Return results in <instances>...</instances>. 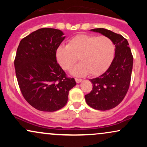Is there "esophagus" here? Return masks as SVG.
Masks as SVG:
<instances>
[{"mask_svg": "<svg viewBox=\"0 0 147 147\" xmlns=\"http://www.w3.org/2000/svg\"><path fill=\"white\" fill-rule=\"evenodd\" d=\"M75 81L77 83H79V82H81L82 81V79H77V78H75Z\"/></svg>", "mask_w": 147, "mask_h": 147, "instance_id": "1", "label": "esophagus"}]
</instances>
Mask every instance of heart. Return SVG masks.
Returning a JSON list of instances; mask_svg holds the SVG:
<instances>
[{
	"instance_id": "heart-1",
	"label": "heart",
	"mask_w": 147,
	"mask_h": 147,
	"mask_svg": "<svg viewBox=\"0 0 147 147\" xmlns=\"http://www.w3.org/2000/svg\"><path fill=\"white\" fill-rule=\"evenodd\" d=\"M115 52V46L109 37L82 34L71 38L67 45L59 46L56 58L63 70H70L78 58L81 63L72 69V74L98 76L110 66Z\"/></svg>"
}]
</instances>
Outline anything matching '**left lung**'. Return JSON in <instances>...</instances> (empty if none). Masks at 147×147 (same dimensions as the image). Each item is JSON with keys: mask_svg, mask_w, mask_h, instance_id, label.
<instances>
[{"mask_svg": "<svg viewBox=\"0 0 147 147\" xmlns=\"http://www.w3.org/2000/svg\"><path fill=\"white\" fill-rule=\"evenodd\" d=\"M112 40L115 45V57L108 70L95 79H89L92 90L85 95L92 109L107 111L116 107L124 99L129 88L133 57L129 43L122 35L104 28L91 30Z\"/></svg>", "mask_w": 147, "mask_h": 147, "instance_id": "obj_1", "label": "left lung"}]
</instances>
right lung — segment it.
Listing matches in <instances>:
<instances>
[{
	"instance_id": "right-lung-1",
	"label": "right lung",
	"mask_w": 147,
	"mask_h": 147,
	"mask_svg": "<svg viewBox=\"0 0 147 147\" xmlns=\"http://www.w3.org/2000/svg\"><path fill=\"white\" fill-rule=\"evenodd\" d=\"M59 30L41 28L20 42L14 67L20 90L36 110L53 112L68 102V92L76 85L57 62L56 51L65 36Z\"/></svg>"
}]
</instances>
